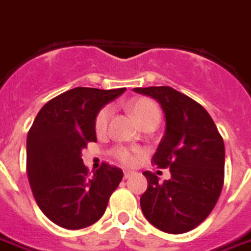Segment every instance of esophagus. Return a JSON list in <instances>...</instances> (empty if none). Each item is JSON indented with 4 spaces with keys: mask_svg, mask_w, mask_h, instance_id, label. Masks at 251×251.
I'll list each match as a JSON object with an SVG mask.
<instances>
[{
    "mask_svg": "<svg viewBox=\"0 0 251 251\" xmlns=\"http://www.w3.org/2000/svg\"><path fill=\"white\" fill-rule=\"evenodd\" d=\"M131 175H133V171H129V170H126L125 173H124V178H125V179H127V178H129V176H131Z\"/></svg>",
    "mask_w": 251,
    "mask_h": 251,
    "instance_id": "esophagus-1",
    "label": "esophagus"
}]
</instances>
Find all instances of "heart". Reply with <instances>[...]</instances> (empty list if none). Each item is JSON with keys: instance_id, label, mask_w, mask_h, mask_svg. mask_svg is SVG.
Returning a JSON list of instances; mask_svg holds the SVG:
<instances>
[{"instance_id": "heart-1", "label": "heart", "mask_w": 251, "mask_h": 251, "mask_svg": "<svg viewBox=\"0 0 251 251\" xmlns=\"http://www.w3.org/2000/svg\"><path fill=\"white\" fill-rule=\"evenodd\" d=\"M129 110L133 114V117L137 120L140 125H145L151 121H160V108L155 101L150 98H138L129 103ZM111 117V107L106 106L98 113L95 118V129L98 133H103L107 129L108 121ZM113 157L124 166H134L138 160L137 152L125 148V147H118L111 152Z\"/></svg>"}]
</instances>
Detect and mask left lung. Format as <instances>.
Listing matches in <instances>:
<instances>
[{
    "instance_id": "left-lung-1",
    "label": "left lung",
    "mask_w": 251,
    "mask_h": 251,
    "mask_svg": "<svg viewBox=\"0 0 251 251\" xmlns=\"http://www.w3.org/2000/svg\"><path fill=\"white\" fill-rule=\"evenodd\" d=\"M163 108L166 131L152 160L170 168L171 178L159 182L151 171L140 205L156 228L183 234L196 228L215 208L224 183V143L211 115L200 103L171 87L134 88Z\"/></svg>"
}]
</instances>
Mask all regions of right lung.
<instances>
[{
    "mask_svg": "<svg viewBox=\"0 0 251 251\" xmlns=\"http://www.w3.org/2000/svg\"><path fill=\"white\" fill-rule=\"evenodd\" d=\"M126 88L77 87L47 101L27 136V175L35 201L52 223L85 228L106 211L124 173L103 163L92 176L81 151L96 143L95 118Z\"/></svg>",
    "mask_w": 251,
    "mask_h": 251,
    "instance_id": "obj_1",
    "label": "right lung"
}]
</instances>
